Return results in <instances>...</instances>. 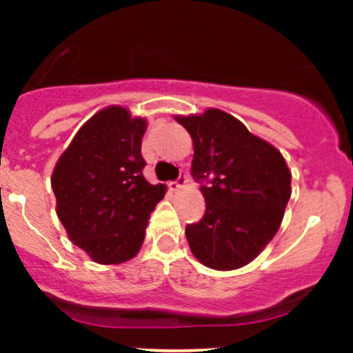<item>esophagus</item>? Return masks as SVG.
<instances>
[{
    "label": "esophagus",
    "instance_id": "1",
    "mask_svg": "<svg viewBox=\"0 0 353 353\" xmlns=\"http://www.w3.org/2000/svg\"><path fill=\"white\" fill-rule=\"evenodd\" d=\"M185 184H188V176H185V174H181L176 181H172L171 184H169V188H171L172 190H179L184 188Z\"/></svg>",
    "mask_w": 353,
    "mask_h": 353
}]
</instances>
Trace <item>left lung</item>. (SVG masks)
Returning <instances> with one entry per match:
<instances>
[{
  "instance_id": "obj_1",
  "label": "left lung",
  "mask_w": 353,
  "mask_h": 353,
  "mask_svg": "<svg viewBox=\"0 0 353 353\" xmlns=\"http://www.w3.org/2000/svg\"><path fill=\"white\" fill-rule=\"evenodd\" d=\"M176 121L192 137L190 172L205 199L204 217L185 228L190 250L210 269H239L281 228L292 174L272 144L221 109Z\"/></svg>"
}]
</instances>
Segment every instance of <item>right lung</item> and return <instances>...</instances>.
Listing matches in <instances>:
<instances>
[{
	"instance_id": "right-lung-1",
	"label": "right lung",
	"mask_w": 353,
	"mask_h": 353,
	"mask_svg": "<svg viewBox=\"0 0 353 353\" xmlns=\"http://www.w3.org/2000/svg\"><path fill=\"white\" fill-rule=\"evenodd\" d=\"M143 117L111 106L96 112L61 154L51 177L56 214L72 244L98 264L139 252L145 225L165 185L144 179Z\"/></svg>"
}]
</instances>
